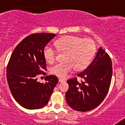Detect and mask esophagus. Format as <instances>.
Here are the masks:
<instances>
[{
    "instance_id": "1",
    "label": "esophagus",
    "mask_w": 125,
    "mask_h": 125,
    "mask_svg": "<svg viewBox=\"0 0 125 125\" xmlns=\"http://www.w3.org/2000/svg\"><path fill=\"white\" fill-rule=\"evenodd\" d=\"M64 81H64V80H63V79H59V82H61V83L64 82Z\"/></svg>"
}]
</instances>
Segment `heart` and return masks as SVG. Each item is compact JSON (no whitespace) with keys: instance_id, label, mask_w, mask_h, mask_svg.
Segmentation results:
<instances>
[{"instance_id":"1","label":"heart","mask_w":125,"mask_h":125,"mask_svg":"<svg viewBox=\"0 0 125 125\" xmlns=\"http://www.w3.org/2000/svg\"><path fill=\"white\" fill-rule=\"evenodd\" d=\"M58 51L65 53L64 63H59L50 69V72L54 76L64 78L74 71L82 70L87 66L96 51L94 42L90 39H82L76 36L68 35L54 42ZM43 53L46 61L53 63L57 58V51L50 46L44 48Z\"/></svg>"}]
</instances>
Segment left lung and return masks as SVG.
Listing matches in <instances>:
<instances>
[{
    "mask_svg": "<svg viewBox=\"0 0 125 125\" xmlns=\"http://www.w3.org/2000/svg\"><path fill=\"white\" fill-rule=\"evenodd\" d=\"M77 76L82 79L81 82L77 81L76 77L67 81V104L79 112L94 109L102 102L109 89L112 76V63L109 55L100 48L92 62Z\"/></svg>",
    "mask_w": 125,
    "mask_h": 125,
    "instance_id": "left-lung-1",
    "label": "left lung"
}]
</instances>
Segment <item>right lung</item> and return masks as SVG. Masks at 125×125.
Here are the masks:
<instances>
[{
    "label": "right lung",
    "mask_w": 125,
    "mask_h": 125,
    "mask_svg": "<svg viewBox=\"0 0 125 125\" xmlns=\"http://www.w3.org/2000/svg\"><path fill=\"white\" fill-rule=\"evenodd\" d=\"M55 34L33 33L25 38L12 52L7 66V80L15 99L28 109H38L48 104L58 79L46 76V82L37 81L45 75L46 63L43 51Z\"/></svg>",
    "instance_id": "obj_1"
}]
</instances>
